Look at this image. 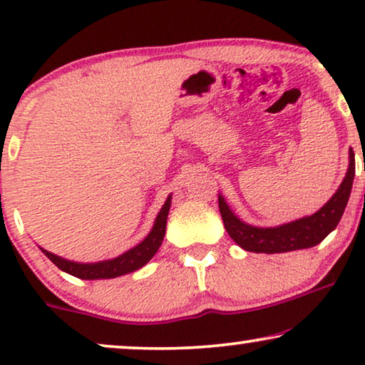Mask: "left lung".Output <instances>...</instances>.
Masks as SVG:
<instances>
[{"label": "left lung", "mask_w": 365, "mask_h": 365, "mask_svg": "<svg viewBox=\"0 0 365 365\" xmlns=\"http://www.w3.org/2000/svg\"><path fill=\"white\" fill-rule=\"evenodd\" d=\"M354 174H356V158L351 149L347 174L336 194L312 216L297 219V221L277 227H254L242 222L237 216H234L224 197L219 194V211H221L224 227L232 241L249 252L277 254L317 246L341 221L349 196H351Z\"/></svg>", "instance_id": "1"}]
</instances>
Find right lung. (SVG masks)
<instances>
[{"label": "right lung", "instance_id": "add662e5", "mask_svg": "<svg viewBox=\"0 0 365 365\" xmlns=\"http://www.w3.org/2000/svg\"><path fill=\"white\" fill-rule=\"evenodd\" d=\"M169 207H171V196L166 199V202H164L161 211H159L156 222H154V226L151 229V232L148 234V237L139 242L138 246L129 249L128 252H124L121 256L114 259H109V261L79 264V262L68 261V259L59 257L56 254H51L49 251H44V249H41V251L44 252V256H46L49 261L56 264L61 271L71 274L74 277L89 279V281H93V279H113V277L124 276V274L138 271L139 267H143L144 264L151 261V257L158 252L159 246L163 244L164 234H166Z\"/></svg>", "mask_w": 365, "mask_h": 365}]
</instances>
